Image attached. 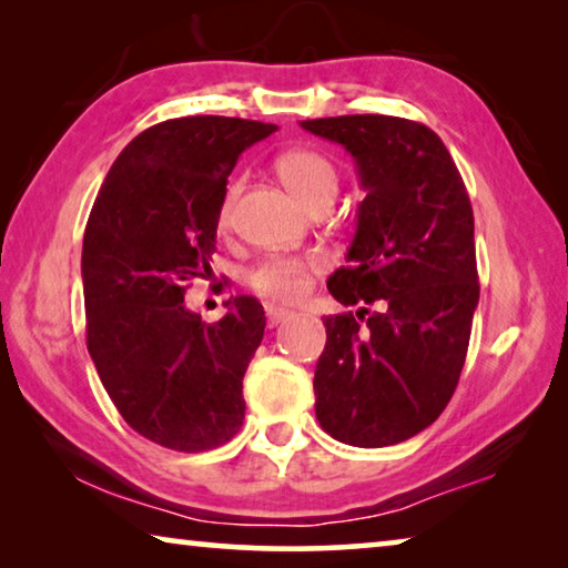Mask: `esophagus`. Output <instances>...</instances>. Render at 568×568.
<instances>
[{"instance_id":"1","label":"esophagus","mask_w":568,"mask_h":568,"mask_svg":"<svg viewBox=\"0 0 568 568\" xmlns=\"http://www.w3.org/2000/svg\"><path fill=\"white\" fill-rule=\"evenodd\" d=\"M265 313H267V325H271V328H277V325H283L293 318V311H287V307H281V305H267Z\"/></svg>"}]
</instances>
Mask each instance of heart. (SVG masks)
Here are the masks:
<instances>
[{"label":"heart","instance_id":"1","mask_svg":"<svg viewBox=\"0 0 568 568\" xmlns=\"http://www.w3.org/2000/svg\"><path fill=\"white\" fill-rule=\"evenodd\" d=\"M275 172L283 185L301 200L303 205L311 207L315 200L335 192V168L331 160L315 150L293 148L285 150L283 155L275 160ZM237 197V185L225 187V195L220 200L217 207V225L225 227L233 217V205ZM313 265L301 257H267L261 265L250 273V285L255 293L273 301H297L307 287V275H311Z\"/></svg>","mask_w":568,"mask_h":568}]
</instances>
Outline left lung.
I'll return each instance as SVG.
<instances>
[{
	"instance_id": "obj_1",
	"label": "left lung",
	"mask_w": 568,
	"mask_h": 568,
	"mask_svg": "<svg viewBox=\"0 0 568 568\" xmlns=\"http://www.w3.org/2000/svg\"><path fill=\"white\" fill-rule=\"evenodd\" d=\"M355 158L358 227L328 291L315 416L341 444L381 448L428 428L458 386L478 305L474 210L438 134L388 114L305 120Z\"/></svg>"
}]
</instances>
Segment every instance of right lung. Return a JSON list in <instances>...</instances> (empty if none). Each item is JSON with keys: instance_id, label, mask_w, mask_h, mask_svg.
<instances>
[{"instance_id": "obj_1", "label": "right lung", "mask_w": 568, "mask_h": 568, "mask_svg": "<svg viewBox=\"0 0 568 568\" xmlns=\"http://www.w3.org/2000/svg\"><path fill=\"white\" fill-rule=\"evenodd\" d=\"M275 124L195 114L152 124L114 160L84 227L88 351L132 430L172 450H210L245 418L243 376L263 305L227 301L217 323L185 305L213 267L217 207L240 152Z\"/></svg>"}]
</instances>
